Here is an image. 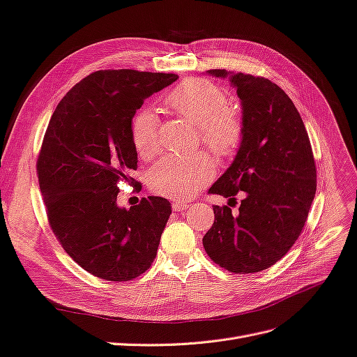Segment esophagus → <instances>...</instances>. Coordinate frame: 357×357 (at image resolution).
<instances>
[{"instance_id":"esophagus-1","label":"esophagus","mask_w":357,"mask_h":357,"mask_svg":"<svg viewBox=\"0 0 357 357\" xmlns=\"http://www.w3.org/2000/svg\"><path fill=\"white\" fill-rule=\"evenodd\" d=\"M172 208L173 211H185L190 208V203L188 202H184V200H175L172 203Z\"/></svg>"}]
</instances>
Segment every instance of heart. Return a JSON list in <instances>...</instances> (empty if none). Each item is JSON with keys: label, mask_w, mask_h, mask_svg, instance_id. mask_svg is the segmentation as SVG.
Listing matches in <instances>:
<instances>
[{"label": "heart", "mask_w": 357, "mask_h": 357, "mask_svg": "<svg viewBox=\"0 0 357 357\" xmlns=\"http://www.w3.org/2000/svg\"><path fill=\"white\" fill-rule=\"evenodd\" d=\"M162 106L172 115L197 126L203 146L218 157H230L242 144L243 121L235 109L229 107V96L220 85L208 79L182 80L162 98ZM130 137L139 157L151 158L160 151L157 118L142 109L131 118ZM215 173L209 155H167L149 173V188L158 196L187 200L206 184Z\"/></svg>", "instance_id": "obj_1"}]
</instances>
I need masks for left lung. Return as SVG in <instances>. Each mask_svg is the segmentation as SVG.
Wrapping results in <instances>:
<instances>
[{"instance_id":"8db88e82","label":"left lung","mask_w":357,"mask_h":357,"mask_svg":"<svg viewBox=\"0 0 357 357\" xmlns=\"http://www.w3.org/2000/svg\"><path fill=\"white\" fill-rule=\"evenodd\" d=\"M242 103L243 137L235 161L209 188V195L236 200L213 206L215 221L203 238L213 263L233 273H252L282 259L301 236L317 190L311 142L290 97L266 77L229 75Z\"/></svg>"}]
</instances>
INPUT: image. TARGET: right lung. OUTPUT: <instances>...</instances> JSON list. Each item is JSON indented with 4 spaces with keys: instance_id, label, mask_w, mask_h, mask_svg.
Instances as JSON below:
<instances>
[{
    "instance_id": "obj_1",
    "label": "right lung",
    "mask_w": 357,
    "mask_h": 357,
    "mask_svg": "<svg viewBox=\"0 0 357 357\" xmlns=\"http://www.w3.org/2000/svg\"><path fill=\"white\" fill-rule=\"evenodd\" d=\"M178 75L131 68L98 70L71 88L49 121L37 158L49 226L68 256L94 277L130 281L157 256L172 213L162 197L116 205L118 184L137 169L130 137L136 110Z\"/></svg>"
}]
</instances>
